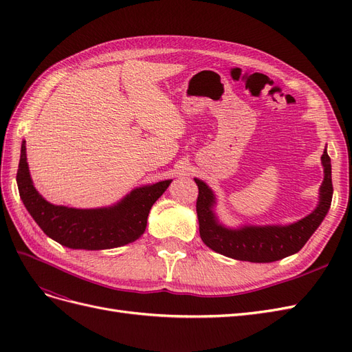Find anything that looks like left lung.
I'll return each instance as SVG.
<instances>
[{"instance_id":"obj_1","label":"left lung","mask_w":352,"mask_h":352,"mask_svg":"<svg viewBox=\"0 0 352 352\" xmlns=\"http://www.w3.org/2000/svg\"><path fill=\"white\" fill-rule=\"evenodd\" d=\"M322 164L324 179L318 194V206L311 214L286 226H242L239 229L223 226L212 211L216 204L214 194L207 184L195 179L199 190L197 214L202 242L212 251L226 257L251 263H272L298 252L320 226L332 202V166L326 150L322 155Z\"/></svg>"}]
</instances>
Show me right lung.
Listing matches in <instances>:
<instances>
[{
	"label": "right lung",
	"instance_id": "right-lung-1",
	"mask_svg": "<svg viewBox=\"0 0 352 352\" xmlns=\"http://www.w3.org/2000/svg\"><path fill=\"white\" fill-rule=\"evenodd\" d=\"M26 160L23 141L16 177L20 198L45 235L72 250H110L136 241L145 232L153 204L172 184L163 180L136 188L111 207L70 208L51 204L38 194Z\"/></svg>",
	"mask_w": 352,
	"mask_h": 352
}]
</instances>
